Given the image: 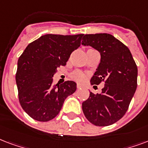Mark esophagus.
I'll list each match as a JSON object with an SVG mask.
<instances>
[{
	"mask_svg": "<svg viewBox=\"0 0 148 148\" xmlns=\"http://www.w3.org/2000/svg\"><path fill=\"white\" fill-rule=\"evenodd\" d=\"M76 87H77V89H81V88H82V86L80 84H77Z\"/></svg>",
	"mask_w": 148,
	"mask_h": 148,
	"instance_id": "1",
	"label": "esophagus"
}]
</instances>
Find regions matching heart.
I'll list each match as a JSON object with an SVG mask.
<instances>
[{
    "label": "heart",
    "mask_w": 148,
    "mask_h": 148,
    "mask_svg": "<svg viewBox=\"0 0 148 148\" xmlns=\"http://www.w3.org/2000/svg\"><path fill=\"white\" fill-rule=\"evenodd\" d=\"M70 77L72 79L75 80L78 82H83L86 79L87 75L84 73H82L81 71H74L73 73H71Z\"/></svg>",
    "instance_id": "1"
}]
</instances>
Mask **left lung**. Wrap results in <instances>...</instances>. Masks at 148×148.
I'll return each instance as SVG.
<instances>
[{
	"mask_svg": "<svg viewBox=\"0 0 148 148\" xmlns=\"http://www.w3.org/2000/svg\"><path fill=\"white\" fill-rule=\"evenodd\" d=\"M82 45L99 51L100 63L91 84H104L100 94L90 92L82 111L90 123L99 127L113 124L127 111L137 86V67L130 50L110 34L83 35Z\"/></svg>",
	"mask_w": 148,
	"mask_h": 148,
	"instance_id": "obj_1",
	"label": "left lung"
}]
</instances>
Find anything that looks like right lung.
<instances>
[{"label":"right lung","instance_id":"obj_1","mask_svg":"<svg viewBox=\"0 0 148 148\" xmlns=\"http://www.w3.org/2000/svg\"><path fill=\"white\" fill-rule=\"evenodd\" d=\"M82 36L42 35L28 45L18 58V99L23 110L35 121L46 122L56 117L66 97L76 90L75 82L54 85L52 77L80 46Z\"/></svg>","mask_w":148,"mask_h":148}]
</instances>
